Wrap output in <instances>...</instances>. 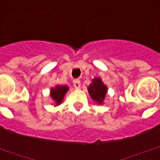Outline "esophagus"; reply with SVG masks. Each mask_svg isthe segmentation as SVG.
I'll return each instance as SVG.
<instances>
[{"instance_id":"1","label":"esophagus","mask_w":160,"mask_h":160,"mask_svg":"<svg viewBox=\"0 0 160 160\" xmlns=\"http://www.w3.org/2000/svg\"><path fill=\"white\" fill-rule=\"evenodd\" d=\"M73 83H74V86H75V89H80V80H78V79H75V80H74Z\"/></svg>"}]
</instances>
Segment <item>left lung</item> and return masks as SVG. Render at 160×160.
I'll use <instances>...</instances> for the list:
<instances>
[{
	"label": "left lung",
	"mask_w": 160,
	"mask_h": 160,
	"mask_svg": "<svg viewBox=\"0 0 160 160\" xmlns=\"http://www.w3.org/2000/svg\"><path fill=\"white\" fill-rule=\"evenodd\" d=\"M89 95L91 99L96 102V104L102 105L107 97L108 88L102 81V78L96 77L92 79L91 83L87 87Z\"/></svg>",
	"instance_id": "1"
}]
</instances>
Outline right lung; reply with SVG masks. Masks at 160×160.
I'll return each mask as SVG.
<instances>
[{"mask_svg": "<svg viewBox=\"0 0 160 160\" xmlns=\"http://www.w3.org/2000/svg\"><path fill=\"white\" fill-rule=\"evenodd\" d=\"M68 91H69V87L67 85H57L50 89V97L53 102L54 107H57L63 102L64 96Z\"/></svg>", "mask_w": 160, "mask_h": 160, "instance_id": "1", "label": "right lung"}]
</instances>
